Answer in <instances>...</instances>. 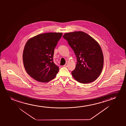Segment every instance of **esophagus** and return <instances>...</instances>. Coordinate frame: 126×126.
Here are the masks:
<instances>
[{
    "mask_svg": "<svg viewBox=\"0 0 126 126\" xmlns=\"http://www.w3.org/2000/svg\"><path fill=\"white\" fill-rule=\"evenodd\" d=\"M67 66H68V64H67V63H66L64 65V67H67Z\"/></svg>",
    "mask_w": 126,
    "mask_h": 126,
    "instance_id": "obj_1",
    "label": "esophagus"
}]
</instances>
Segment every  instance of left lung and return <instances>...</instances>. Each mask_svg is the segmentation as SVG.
<instances>
[{"mask_svg": "<svg viewBox=\"0 0 126 126\" xmlns=\"http://www.w3.org/2000/svg\"><path fill=\"white\" fill-rule=\"evenodd\" d=\"M63 37L67 40L77 58L76 67L71 72L73 78L84 84L95 80L103 67V55L100 45L82 31L66 33Z\"/></svg>", "mask_w": 126, "mask_h": 126, "instance_id": "8db88e82", "label": "left lung"}]
</instances>
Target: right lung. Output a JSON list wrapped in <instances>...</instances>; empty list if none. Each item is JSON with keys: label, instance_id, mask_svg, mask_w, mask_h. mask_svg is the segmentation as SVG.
Returning <instances> with one entry per match:
<instances>
[{"label": "right lung", "instance_id": "right-lung-1", "mask_svg": "<svg viewBox=\"0 0 126 126\" xmlns=\"http://www.w3.org/2000/svg\"><path fill=\"white\" fill-rule=\"evenodd\" d=\"M62 35V33H42L26 43L23 54L24 68L36 81L47 83L56 76L59 67L53 62L54 48Z\"/></svg>", "mask_w": 126, "mask_h": 126}]
</instances>
